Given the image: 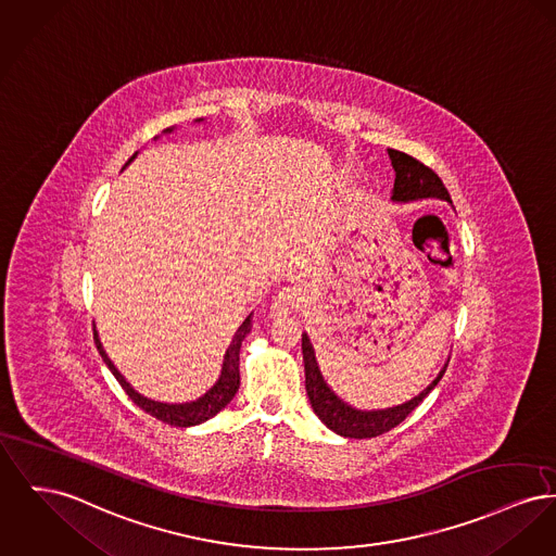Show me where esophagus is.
<instances>
[{"mask_svg": "<svg viewBox=\"0 0 556 556\" xmlns=\"http://www.w3.org/2000/svg\"><path fill=\"white\" fill-rule=\"evenodd\" d=\"M300 302H302V294L298 288H283L279 294L275 295V300L270 304V317L281 319V317L292 315L300 306Z\"/></svg>", "mask_w": 556, "mask_h": 556, "instance_id": "1", "label": "esophagus"}]
</instances>
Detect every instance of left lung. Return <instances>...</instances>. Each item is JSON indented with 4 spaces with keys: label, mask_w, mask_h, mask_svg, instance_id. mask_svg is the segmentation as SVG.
Here are the masks:
<instances>
[{
    "label": "left lung",
    "mask_w": 556,
    "mask_h": 556,
    "mask_svg": "<svg viewBox=\"0 0 556 556\" xmlns=\"http://www.w3.org/2000/svg\"><path fill=\"white\" fill-rule=\"evenodd\" d=\"M389 157H391L392 169H394L392 201H416V199H426V197L452 201L443 180L434 174V169L418 162L416 157L394 151V149H389ZM302 359H304V376H306V394H308L313 412L319 416V420L329 430H333L340 437H349V439H371V437L384 434L394 426L401 425L425 401L426 394L439 384V380L443 378V374L447 369V365H445L425 391L403 405L378 409V412H361V409L346 405L327 387V382L319 371L317 359H315L313 344L306 333H302Z\"/></svg>",
    "instance_id": "left-lung-1"
}]
</instances>
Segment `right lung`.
<instances>
[{
    "label": "right lung",
    "instance_id": "1",
    "mask_svg": "<svg viewBox=\"0 0 556 556\" xmlns=\"http://www.w3.org/2000/svg\"><path fill=\"white\" fill-rule=\"evenodd\" d=\"M199 122H201V119H199ZM165 131H172V128H167ZM134 157H136V153L128 160V164H130ZM250 329H252V315L235 331L232 342H230V346L227 349V355H225V361H223V371H220L218 382H216L210 391L205 392L203 396H199V399L191 401V403H160V401H151V399L138 394V392L134 391L130 384L126 382V378L117 371V367L113 365V361L106 357V353H104V349H102V344H100L97 329H94V342H97L100 357L106 363V367L113 371L115 380L122 384V389L126 391V394L130 396L131 401H134L142 412H147L149 416L162 420L165 425L187 428V426L201 425V422L214 418L220 409H225L230 401H232L235 392L239 389V349H241L243 338L250 333Z\"/></svg>",
    "mask_w": 556,
    "mask_h": 556
}]
</instances>
